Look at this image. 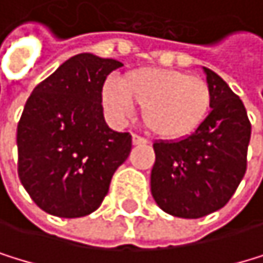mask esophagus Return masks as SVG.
I'll return each mask as SVG.
<instances>
[{
    "mask_svg": "<svg viewBox=\"0 0 263 263\" xmlns=\"http://www.w3.org/2000/svg\"><path fill=\"white\" fill-rule=\"evenodd\" d=\"M148 140L147 139H144V137H140V136H133V144L134 145H144V144H147Z\"/></svg>",
    "mask_w": 263,
    "mask_h": 263,
    "instance_id": "esophagus-1",
    "label": "esophagus"
}]
</instances>
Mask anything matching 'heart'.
I'll return each mask as SVG.
<instances>
[{
    "instance_id": "heart-1",
    "label": "heart",
    "mask_w": 263,
    "mask_h": 263,
    "mask_svg": "<svg viewBox=\"0 0 263 263\" xmlns=\"http://www.w3.org/2000/svg\"><path fill=\"white\" fill-rule=\"evenodd\" d=\"M102 105L109 119L124 124L142 108L144 126L152 134L184 139L203 124L212 108V88L202 77L168 67H139L121 82L108 79L102 85Z\"/></svg>"
}]
</instances>
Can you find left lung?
Returning <instances> with one entry per match:
<instances>
[{
    "mask_svg": "<svg viewBox=\"0 0 263 263\" xmlns=\"http://www.w3.org/2000/svg\"><path fill=\"white\" fill-rule=\"evenodd\" d=\"M212 109L194 134L155 140L150 191L157 205L179 218H200L227 205L246 173L251 123L241 98L213 71Z\"/></svg>",
    "mask_w": 263,
    "mask_h": 263,
    "instance_id": "obj_1",
    "label": "left lung"
}]
</instances>
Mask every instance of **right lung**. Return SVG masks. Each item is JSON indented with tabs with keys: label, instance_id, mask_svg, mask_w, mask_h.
I'll use <instances>...</instances> for the list:
<instances>
[{
	"label": "right lung",
	"instance_id": "right-lung-1",
	"mask_svg": "<svg viewBox=\"0 0 263 263\" xmlns=\"http://www.w3.org/2000/svg\"><path fill=\"white\" fill-rule=\"evenodd\" d=\"M116 60L81 53L39 84L17 126V173L46 213L79 218L95 212L115 171L129 157V133L108 127L100 92Z\"/></svg>",
	"mask_w": 263,
	"mask_h": 263
}]
</instances>
